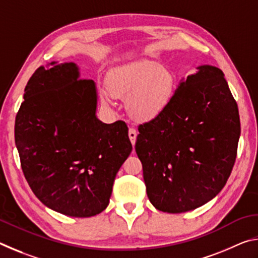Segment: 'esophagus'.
I'll return each mask as SVG.
<instances>
[{
    "label": "esophagus",
    "instance_id": "1",
    "mask_svg": "<svg viewBox=\"0 0 258 258\" xmlns=\"http://www.w3.org/2000/svg\"><path fill=\"white\" fill-rule=\"evenodd\" d=\"M137 137H138V132L137 130L134 128H130L128 130V138L131 140V142H132V145H135V141H137Z\"/></svg>",
    "mask_w": 258,
    "mask_h": 258
}]
</instances>
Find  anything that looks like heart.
Wrapping results in <instances>:
<instances>
[{"label": "heart", "instance_id": "obj_1", "mask_svg": "<svg viewBox=\"0 0 258 258\" xmlns=\"http://www.w3.org/2000/svg\"><path fill=\"white\" fill-rule=\"evenodd\" d=\"M108 89L116 97L127 99L131 115L147 120L158 116L171 102L175 78L160 63L142 60L113 69L108 77ZM110 94L102 91L104 103L111 102Z\"/></svg>", "mask_w": 258, "mask_h": 258}]
</instances>
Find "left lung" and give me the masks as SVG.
Listing matches in <instances>:
<instances>
[{"label": "left lung", "instance_id": "obj_1", "mask_svg": "<svg viewBox=\"0 0 258 258\" xmlns=\"http://www.w3.org/2000/svg\"><path fill=\"white\" fill-rule=\"evenodd\" d=\"M139 133L135 151L158 211L184 213L212 200L232 172L240 137L238 104L223 72L198 67Z\"/></svg>", "mask_w": 258, "mask_h": 258}]
</instances>
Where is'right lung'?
<instances>
[{
	"mask_svg": "<svg viewBox=\"0 0 258 258\" xmlns=\"http://www.w3.org/2000/svg\"><path fill=\"white\" fill-rule=\"evenodd\" d=\"M37 68L16 116L15 141L30 189L53 211L90 217L107 208L120 166L132 151L125 121L95 116L97 91L75 63Z\"/></svg>",
	"mask_w": 258,
	"mask_h": 258,
	"instance_id": "right-lung-1",
	"label": "right lung"
}]
</instances>
